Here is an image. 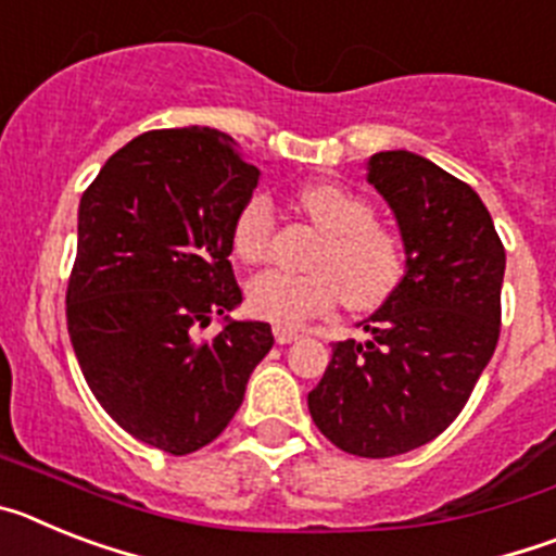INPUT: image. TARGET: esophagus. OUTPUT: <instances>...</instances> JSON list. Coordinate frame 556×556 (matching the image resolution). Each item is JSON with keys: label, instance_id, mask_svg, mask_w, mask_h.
Returning <instances> with one entry per match:
<instances>
[{"label": "esophagus", "instance_id": "obj_1", "mask_svg": "<svg viewBox=\"0 0 556 556\" xmlns=\"http://www.w3.org/2000/svg\"><path fill=\"white\" fill-rule=\"evenodd\" d=\"M273 333H275V342H278V345H289V342H294V339H301V333L292 331V328H283V326H275Z\"/></svg>", "mask_w": 556, "mask_h": 556}]
</instances>
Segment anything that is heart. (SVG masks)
Wrapping results in <instances>:
<instances>
[{"mask_svg":"<svg viewBox=\"0 0 556 556\" xmlns=\"http://www.w3.org/2000/svg\"><path fill=\"white\" fill-rule=\"evenodd\" d=\"M298 205L323 230L308 258V273L267 269L248 283L250 314L275 326H301L328 312L339 292L348 308L367 312L395 292L404 255L395 233L372 219V208L356 191L317 180L298 191ZM275 233V203L258 189L244 198L230 225V248L244 264L267 258Z\"/></svg>","mask_w":556,"mask_h":556,"instance_id":"b5f03b06","label":"heart"}]
</instances>
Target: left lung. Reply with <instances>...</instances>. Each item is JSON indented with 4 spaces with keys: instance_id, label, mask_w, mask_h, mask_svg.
I'll use <instances>...</instances> for the list:
<instances>
[{
    "instance_id": "left-lung-1",
    "label": "left lung",
    "mask_w": 556,
    "mask_h": 556,
    "mask_svg": "<svg viewBox=\"0 0 556 556\" xmlns=\"http://www.w3.org/2000/svg\"><path fill=\"white\" fill-rule=\"evenodd\" d=\"M367 184L395 214L406 273L362 323L370 339L333 345L308 412L337 448L384 459L431 443L468 404L498 342L507 253L479 194L424 155L376 152Z\"/></svg>"
}]
</instances>
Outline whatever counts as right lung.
I'll return each mask as SVG.
<instances>
[{
  "mask_svg": "<svg viewBox=\"0 0 556 556\" xmlns=\"http://www.w3.org/2000/svg\"><path fill=\"white\" fill-rule=\"evenodd\" d=\"M258 175L225 132L178 127L127 141L83 191L72 348L102 409L166 454L223 434L275 342L269 323L228 317L242 303L230 225ZM217 313L224 331L198 340Z\"/></svg>",
  "mask_w": 556,
  "mask_h": 556,
  "instance_id": "obj_1",
  "label": "right lung"
}]
</instances>
